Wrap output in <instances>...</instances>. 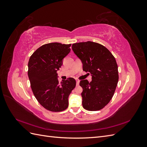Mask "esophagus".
I'll list each match as a JSON object with an SVG mask.
<instances>
[{"label": "esophagus", "instance_id": "obj_1", "mask_svg": "<svg viewBox=\"0 0 147 147\" xmlns=\"http://www.w3.org/2000/svg\"><path fill=\"white\" fill-rule=\"evenodd\" d=\"M80 83V80H77V85H78Z\"/></svg>", "mask_w": 147, "mask_h": 147}]
</instances>
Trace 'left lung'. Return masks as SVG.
<instances>
[{"label": "left lung", "mask_w": 147, "mask_h": 147, "mask_svg": "<svg viewBox=\"0 0 147 147\" xmlns=\"http://www.w3.org/2000/svg\"><path fill=\"white\" fill-rule=\"evenodd\" d=\"M72 50L83 63V70L92 81L80 82L83 108L89 111L103 109L112 99L118 82V65L115 57L104 46L88 41L72 44Z\"/></svg>", "instance_id": "left-lung-1"}]
</instances>
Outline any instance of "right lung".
<instances>
[{"label": "right lung", "instance_id": "right-lung-1", "mask_svg": "<svg viewBox=\"0 0 147 147\" xmlns=\"http://www.w3.org/2000/svg\"><path fill=\"white\" fill-rule=\"evenodd\" d=\"M71 44L55 42L45 44L35 50L28 63V77L33 94L40 104L51 112L65 110L68 98L76 86V81L69 78L61 82L57 71L63 59L70 51Z\"/></svg>", "mask_w": 147, "mask_h": 147}]
</instances>
